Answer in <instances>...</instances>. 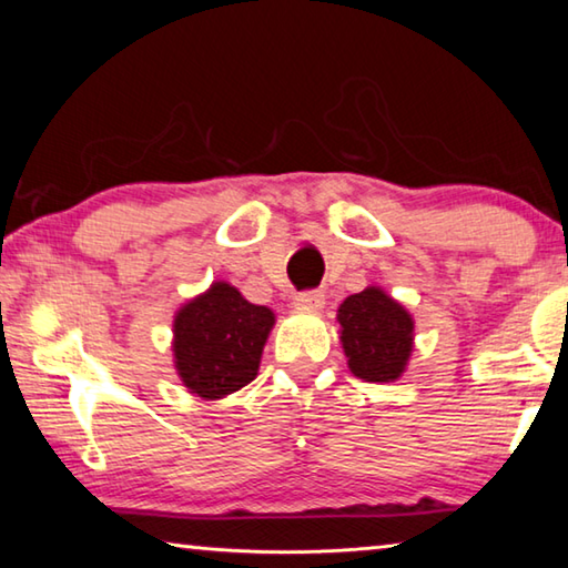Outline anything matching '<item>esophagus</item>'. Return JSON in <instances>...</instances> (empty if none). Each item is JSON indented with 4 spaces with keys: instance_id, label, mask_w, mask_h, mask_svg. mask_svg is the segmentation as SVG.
I'll return each instance as SVG.
<instances>
[{
    "instance_id": "esophagus-1",
    "label": "esophagus",
    "mask_w": 568,
    "mask_h": 568,
    "mask_svg": "<svg viewBox=\"0 0 568 568\" xmlns=\"http://www.w3.org/2000/svg\"><path fill=\"white\" fill-rule=\"evenodd\" d=\"M293 303L297 307H313V311H318V307L325 305V295L323 291H301L295 295Z\"/></svg>"
}]
</instances>
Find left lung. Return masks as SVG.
I'll return each instance as SVG.
<instances>
[{
    "label": "left lung",
    "instance_id": "8db88e82",
    "mask_svg": "<svg viewBox=\"0 0 568 568\" xmlns=\"http://www.w3.org/2000/svg\"><path fill=\"white\" fill-rule=\"evenodd\" d=\"M341 341L355 376L371 383L396 381L413 348V321L406 307L381 287L345 297L341 311Z\"/></svg>",
    "mask_w": 568,
    "mask_h": 568
}]
</instances>
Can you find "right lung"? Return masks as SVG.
<instances>
[{
	"instance_id": "right-lung-1",
	"label": "right lung",
	"mask_w": 568,
	"mask_h": 568,
	"mask_svg": "<svg viewBox=\"0 0 568 568\" xmlns=\"http://www.w3.org/2000/svg\"><path fill=\"white\" fill-rule=\"evenodd\" d=\"M273 311L253 305L233 285L215 283L175 318V368L190 393L223 398L257 376Z\"/></svg>"
}]
</instances>
